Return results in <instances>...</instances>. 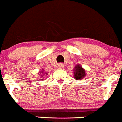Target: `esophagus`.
Wrapping results in <instances>:
<instances>
[{
	"instance_id": "esophagus-1",
	"label": "esophagus",
	"mask_w": 122,
	"mask_h": 122,
	"mask_svg": "<svg viewBox=\"0 0 122 122\" xmlns=\"http://www.w3.org/2000/svg\"><path fill=\"white\" fill-rule=\"evenodd\" d=\"M58 67H59V69H63V68H64V64H61V63L59 64Z\"/></svg>"
}]
</instances>
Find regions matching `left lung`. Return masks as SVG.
<instances>
[{"instance_id":"1","label":"left lung","mask_w":122,"mask_h":122,"mask_svg":"<svg viewBox=\"0 0 122 122\" xmlns=\"http://www.w3.org/2000/svg\"><path fill=\"white\" fill-rule=\"evenodd\" d=\"M74 78L76 80H81L86 75V71L80 64H77L73 69Z\"/></svg>"}]
</instances>
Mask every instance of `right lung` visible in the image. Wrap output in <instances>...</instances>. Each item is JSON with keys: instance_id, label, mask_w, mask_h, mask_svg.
Returning a JSON list of instances; mask_svg holds the SVG:
<instances>
[{"instance_id": "1", "label": "right lung", "mask_w": 122, "mask_h": 122, "mask_svg": "<svg viewBox=\"0 0 122 122\" xmlns=\"http://www.w3.org/2000/svg\"><path fill=\"white\" fill-rule=\"evenodd\" d=\"M41 70V71H40V72H38V74L39 76H41L40 79H41V80H42V79H43V78H44V76L46 75H47V73H48L46 72V71H45V70H43V69H42V70Z\"/></svg>"}]
</instances>
